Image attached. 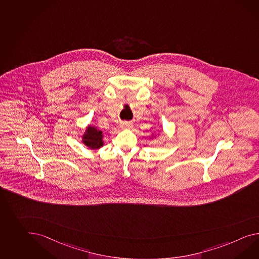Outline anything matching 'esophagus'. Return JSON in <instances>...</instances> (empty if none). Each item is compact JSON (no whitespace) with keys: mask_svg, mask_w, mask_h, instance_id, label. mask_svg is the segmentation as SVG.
Segmentation results:
<instances>
[{"mask_svg":"<svg viewBox=\"0 0 259 259\" xmlns=\"http://www.w3.org/2000/svg\"><path fill=\"white\" fill-rule=\"evenodd\" d=\"M133 124L132 122H122L121 124H120V126H121V128H131V127H133Z\"/></svg>","mask_w":259,"mask_h":259,"instance_id":"1","label":"esophagus"}]
</instances>
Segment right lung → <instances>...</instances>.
Here are the masks:
<instances>
[{
    "mask_svg": "<svg viewBox=\"0 0 259 259\" xmlns=\"http://www.w3.org/2000/svg\"><path fill=\"white\" fill-rule=\"evenodd\" d=\"M103 134L96 126H88L82 135V143L90 149H99L103 146Z\"/></svg>",
    "mask_w": 259,
    "mask_h": 259,
    "instance_id": "right-lung-1",
    "label": "right lung"
}]
</instances>
